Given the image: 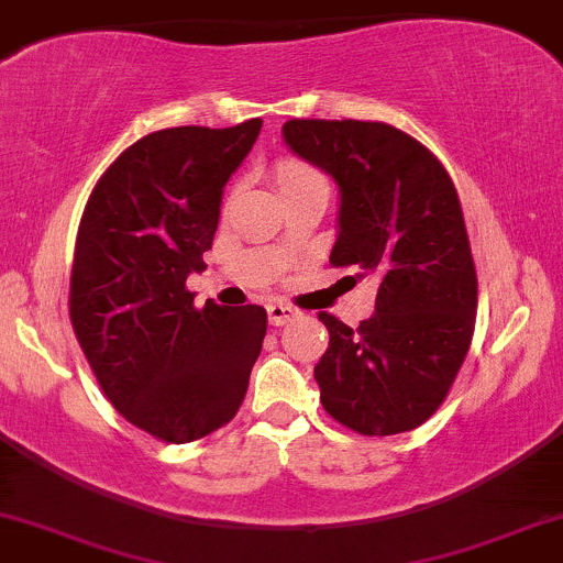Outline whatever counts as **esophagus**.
I'll return each mask as SVG.
<instances>
[{"label":"esophagus","instance_id":"1","mask_svg":"<svg viewBox=\"0 0 563 563\" xmlns=\"http://www.w3.org/2000/svg\"><path fill=\"white\" fill-rule=\"evenodd\" d=\"M267 318L273 325H286L294 318H299V309L290 307V303H283V301H269L267 303Z\"/></svg>","mask_w":563,"mask_h":563}]
</instances>
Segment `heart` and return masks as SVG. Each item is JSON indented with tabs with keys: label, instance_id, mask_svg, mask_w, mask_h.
<instances>
[{
	"label": "heart",
	"instance_id": "1",
	"mask_svg": "<svg viewBox=\"0 0 563 563\" xmlns=\"http://www.w3.org/2000/svg\"><path fill=\"white\" fill-rule=\"evenodd\" d=\"M275 179H277V187H280L283 196H286V192L301 190V187L325 185L322 174L314 172L312 166H307L299 158H280V161H277V164H275Z\"/></svg>",
	"mask_w": 563,
	"mask_h": 563
}]
</instances>
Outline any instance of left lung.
I'll use <instances>...</instances> for the list:
<instances>
[{"label": "left lung", "mask_w": 563, "mask_h": 563, "mask_svg": "<svg viewBox=\"0 0 563 563\" xmlns=\"http://www.w3.org/2000/svg\"><path fill=\"white\" fill-rule=\"evenodd\" d=\"M283 140L339 185L331 264L378 280L376 312L354 331L320 312L331 333L314 365L320 402L365 437L418 429L448 397L476 322L455 185L429 147L380 121L294 119Z\"/></svg>", "instance_id": "1"}]
</instances>
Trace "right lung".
Instances as JSON below:
<instances>
[{"mask_svg": "<svg viewBox=\"0 0 563 563\" xmlns=\"http://www.w3.org/2000/svg\"><path fill=\"white\" fill-rule=\"evenodd\" d=\"M238 126L147 134L108 166L84 209L70 322L97 384L129 423L185 444L235 418L267 312L219 307L185 288L203 273L224 185L260 137Z\"/></svg>", "mask_w": 563, "mask_h": 563, "instance_id": "right-lung-1", "label": "right lung"}]
</instances>
